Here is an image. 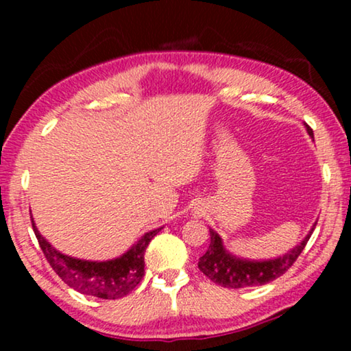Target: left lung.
Instances as JSON below:
<instances>
[{"label":"left lung","mask_w":351,"mask_h":351,"mask_svg":"<svg viewBox=\"0 0 351 351\" xmlns=\"http://www.w3.org/2000/svg\"><path fill=\"white\" fill-rule=\"evenodd\" d=\"M305 128L308 136L313 138V131L306 124ZM315 225L316 223H313L306 237L291 251H287L280 257L268 258V261H247V258L237 257L223 246L222 238L219 237L217 232L209 228L210 244L204 256L199 258L198 268L215 285L228 287V289L267 285V282L276 280L282 273L289 270L295 258L304 251L306 241L313 233Z\"/></svg>","instance_id":"left-lung-1"}]
</instances>
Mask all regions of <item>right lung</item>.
I'll list each match as a JSON object with an SVG mask.
<instances>
[{
  "instance_id": "obj_1",
  "label": "right lung",
  "mask_w": 351,
  "mask_h": 351,
  "mask_svg": "<svg viewBox=\"0 0 351 351\" xmlns=\"http://www.w3.org/2000/svg\"><path fill=\"white\" fill-rule=\"evenodd\" d=\"M33 232L36 234L40 247L54 268V271L62 278V281L75 291L84 295L99 297V299L114 300L128 295L137 287L143 278V256L148 243L161 228L152 230L138 238L126 252L110 261H84V258L71 257L52 246L36 228L35 220L32 219Z\"/></svg>"
}]
</instances>
